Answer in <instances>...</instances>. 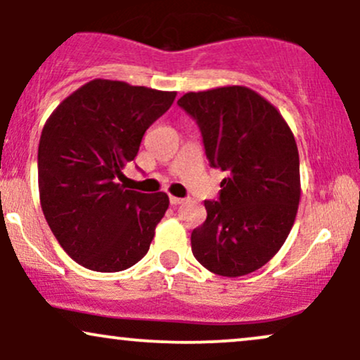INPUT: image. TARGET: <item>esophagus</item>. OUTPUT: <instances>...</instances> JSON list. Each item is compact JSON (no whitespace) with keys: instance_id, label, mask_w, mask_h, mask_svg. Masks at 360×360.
<instances>
[{"instance_id":"34e87169","label":"esophagus","mask_w":360,"mask_h":360,"mask_svg":"<svg viewBox=\"0 0 360 360\" xmlns=\"http://www.w3.org/2000/svg\"><path fill=\"white\" fill-rule=\"evenodd\" d=\"M169 201H171V205L172 206H177V205H181V203H183V198H176V196H171V198H169Z\"/></svg>"}]
</instances>
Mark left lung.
<instances>
[{"label":"left lung","mask_w":360,"mask_h":360,"mask_svg":"<svg viewBox=\"0 0 360 360\" xmlns=\"http://www.w3.org/2000/svg\"><path fill=\"white\" fill-rule=\"evenodd\" d=\"M177 105L196 122L210 166L226 172L191 250L218 276L260 269L288 238L300 203L292 131L269 101L243 86L188 93Z\"/></svg>","instance_id":"8db88e82"}]
</instances>
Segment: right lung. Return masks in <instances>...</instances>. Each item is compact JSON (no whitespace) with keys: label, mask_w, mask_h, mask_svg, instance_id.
<instances>
[{"label":"right lung","mask_w":360,"mask_h":360,"mask_svg":"<svg viewBox=\"0 0 360 360\" xmlns=\"http://www.w3.org/2000/svg\"><path fill=\"white\" fill-rule=\"evenodd\" d=\"M176 93L94 79L57 106L39 143L42 212L77 264L118 272L147 254L166 213V193L125 189L123 169L137 157L147 128Z\"/></svg>","instance_id":"add662e5"}]
</instances>
